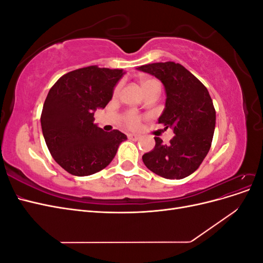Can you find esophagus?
<instances>
[{
    "instance_id": "obj_1",
    "label": "esophagus",
    "mask_w": 263,
    "mask_h": 263,
    "mask_svg": "<svg viewBox=\"0 0 263 263\" xmlns=\"http://www.w3.org/2000/svg\"><path fill=\"white\" fill-rule=\"evenodd\" d=\"M127 137H128V139H130V140L136 141L140 138V135H138V134H128V135H127Z\"/></svg>"
}]
</instances>
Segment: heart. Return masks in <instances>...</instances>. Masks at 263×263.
<instances>
[{
	"label": "heart",
	"instance_id": "1",
	"mask_svg": "<svg viewBox=\"0 0 263 263\" xmlns=\"http://www.w3.org/2000/svg\"><path fill=\"white\" fill-rule=\"evenodd\" d=\"M140 85H141L142 91L145 93L153 90H157V89L161 90L160 82L154 78H142L140 80ZM119 91H121V85H117L113 92L114 97H117L119 94ZM124 122H125V125L127 127H129V128H136V127H138L140 124V116L134 112H128L125 114Z\"/></svg>",
	"mask_w": 263,
	"mask_h": 263
}]
</instances>
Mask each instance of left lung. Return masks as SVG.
<instances>
[{"mask_svg":"<svg viewBox=\"0 0 263 263\" xmlns=\"http://www.w3.org/2000/svg\"><path fill=\"white\" fill-rule=\"evenodd\" d=\"M160 80L166 93L165 108L158 123L172 127L169 144L155 137L156 146L142 156L147 168L165 179L189 177L209 154L216 112L205 85L180 63L157 62L138 68Z\"/></svg>","mask_w":263,"mask_h":263,"instance_id":"8db88e82","label":"left lung"}]
</instances>
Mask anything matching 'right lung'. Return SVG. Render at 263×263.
<instances>
[{
    "instance_id": "right-lung-1",
    "label": "right lung",
    "mask_w": 263,
    "mask_h": 263,
    "mask_svg": "<svg viewBox=\"0 0 263 263\" xmlns=\"http://www.w3.org/2000/svg\"><path fill=\"white\" fill-rule=\"evenodd\" d=\"M123 70L89 66L63 74L48 92L41 116L46 145L61 168L85 177L107 166L126 135L95 125V109L104 108Z\"/></svg>"
}]
</instances>
